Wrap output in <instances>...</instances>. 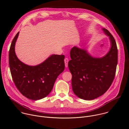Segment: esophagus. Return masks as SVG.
Instances as JSON below:
<instances>
[{
    "label": "esophagus",
    "instance_id": "esophagus-1",
    "mask_svg": "<svg viewBox=\"0 0 129 129\" xmlns=\"http://www.w3.org/2000/svg\"><path fill=\"white\" fill-rule=\"evenodd\" d=\"M68 61H69V60L68 58H65L64 59V62H65V67H68Z\"/></svg>",
    "mask_w": 129,
    "mask_h": 129
}]
</instances>
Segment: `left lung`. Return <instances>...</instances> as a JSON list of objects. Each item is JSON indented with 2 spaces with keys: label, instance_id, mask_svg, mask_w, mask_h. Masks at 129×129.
<instances>
[{
  "label": "left lung",
  "instance_id": "obj_1",
  "mask_svg": "<svg viewBox=\"0 0 129 129\" xmlns=\"http://www.w3.org/2000/svg\"><path fill=\"white\" fill-rule=\"evenodd\" d=\"M108 36L110 48L104 56L93 57L86 48H72L68 68L72 75V91L79 98L87 101L103 95L111 85L117 64L118 51L115 40L107 29L102 28Z\"/></svg>",
  "mask_w": 129,
  "mask_h": 129
}]
</instances>
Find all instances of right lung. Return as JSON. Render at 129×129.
I'll list each match as a JSON object with an SVG mask.
<instances>
[{
    "mask_svg": "<svg viewBox=\"0 0 129 129\" xmlns=\"http://www.w3.org/2000/svg\"><path fill=\"white\" fill-rule=\"evenodd\" d=\"M19 34L18 32L15 36L9 50V66L12 79L23 95L31 100H41L50 93L57 78L64 71L65 57L52 54L37 65L24 64L17 58L15 51Z\"/></svg>",
    "mask_w": 129,
    "mask_h": 129,
    "instance_id": "obj_1",
    "label": "right lung"
}]
</instances>
